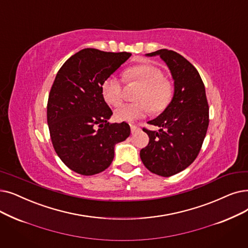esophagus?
Returning <instances> with one entry per match:
<instances>
[{
	"instance_id": "esophagus-1",
	"label": "esophagus",
	"mask_w": 248,
	"mask_h": 248,
	"mask_svg": "<svg viewBox=\"0 0 248 248\" xmlns=\"http://www.w3.org/2000/svg\"><path fill=\"white\" fill-rule=\"evenodd\" d=\"M131 131H132V133H133V134H135V133H137V132H139V131H140V127H139V126H137V125L132 124V125H131Z\"/></svg>"
}]
</instances>
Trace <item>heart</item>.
Masks as SVG:
<instances>
[{"mask_svg": "<svg viewBox=\"0 0 248 248\" xmlns=\"http://www.w3.org/2000/svg\"><path fill=\"white\" fill-rule=\"evenodd\" d=\"M126 82H136L141 85L136 94L135 103L124 104L118 107L114 116L118 122L133 123L145 117L150 108L153 112L163 111L169 105L173 87L171 82L163 77V73L153 64L144 63L127 69L124 73ZM104 100L112 106L123 101V84L116 76L106 78L101 86Z\"/></svg>", "mask_w": 248, "mask_h": 248, "instance_id": "heart-1", "label": "heart"}]
</instances>
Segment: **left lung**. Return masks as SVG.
<instances>
[{"label":"left lung","mask_w":248,"mask_h":248,"mask_svg":"<svg viewBox=\"0 0 248 248\" xmlns=\"http://www.w3.org/2000/svg\"><path fill=\"white\" fill-rule=\"evenodd\" d=\"M146 56H159L167 64L174 80V94L165 110L148 122L160 130L143 128L149 144L140 157L152 173L169 177L198 157L209 126V104L200 74L186 59L165 48Z\"/></svg>","instance_id":"obj_1"}]
</instances>
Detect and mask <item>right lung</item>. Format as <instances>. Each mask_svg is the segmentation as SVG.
Returning <instances> with one entry per match:
<instances>
[{
	"label": "right lung",
	"instance_id": "right-lung-1",
	"mask_svg": "<svg viewBox=\"0 0 248 248\" xmlns=\"http://www.w3.org/2000/svg\"><path fill=\"white\" fill-rule=\"evenodd\" d=\"M132 56L84 48L66 61L53 81L47 124L56 153L71 170L94 175L111 164L115 144L130 136L126 123L109 124L112 115L101 86Z\"/></svg>",
	"mask_w": 248,
	"mask_h": 248
}]
</instances>
